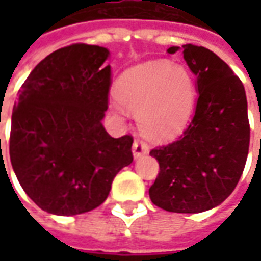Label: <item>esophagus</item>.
Listing matches in <instances>:
<instances>
[{
    "label": "esophagus",
    "instance_id": "esophagus-1",
    "mask_svg": "<svg viewBox=\"0 0 261 261\" xmlns=\"http://www.w3.org/2000/svg\"><path fill=\"white\" fill-rule=\"evenodd\" d=\"M149 152V147H148L147 144L141 140H136L134 144H133V156L134 159H138L144 156V155H147Z\"/></svg>",
    "mask_w": 261,
    "mask_h": 261
}]
</instances>
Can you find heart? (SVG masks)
I'll list each match as a JSON object with an SVG mask.
<instances>
[{
    "label": "heart",
    "instance_id": "b5f03b06",
    "mask_svg": "<svg viewBox=\"0 0 261 261\" xmlns=\"http://www.w3.org/2000/svg\"><path fill=\"white\" fill-rule=\"evenodd\" d=\"M114 93L127 110L138 114L142 134L155 141H168L180 134L196 105V84L189 69L164 60L124 71ZM118 102L114 100L110 108L120 117L124 109Z\"/></svg>",
    "mask_w": 261,
    "mask_h": 261
}]
</instances>
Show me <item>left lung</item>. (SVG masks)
Here are the masks:
<instances>
[{"instance_id":"8db88e82","label":"left lung","mask_w":261,"mask_h":261,"mask_svg":"<svg viewBox=\"0 0 261 261\" xmlns=\"http://www.w3.org/2000/svg\"><path fill=\"white\" fill-rule=\"evenodd\" d=\"M181 47L196 75V112L177 141L149 152L159 164L149 197L169 213L197 214L219 205L235 190L246 164L250 127L246 92L229 65L201 46ZM177 50L173 46L168 53Z\"/></svg>"}]
</instances>
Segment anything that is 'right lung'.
Returning <instances> with one entry per match:
<instances>
[{
	"instance_id": "obj_1",
	"label": "right lung",
	"mask_w": 261,
	"mask_h": 261,
	"mask_svg": "<svg viewBox=\"0 0 261 261\" xmlns=\"http://www.w3.org/2000/svg\"><path fill=\"white\" fill-rule=\"evenodd\" d=\"M109 56L106 47L84 43L59 48L19 89L11 121V164L26 194L48 214L69 217L99 207L114 176L133 162V137L113 138L102 124Z\"/></svg>"
}]
</instances>
